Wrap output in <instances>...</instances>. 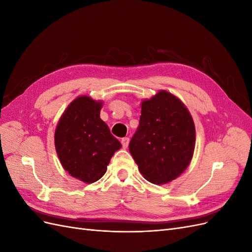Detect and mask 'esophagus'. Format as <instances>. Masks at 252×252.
<instances>
[{
    "label": "esophagus",
    "mask_w": 252,
    "mask_h": 252,
    "mask_svg": "<svg viewBox=\"0 0 252 252\" xmlns=\"http://www.w3.org/2000/svg\"><path fill=\"white\" fill-rule=\"evenodd\" d=\"M121 143H122V146H123V148H127L128 144H129V138H123L121 140Z\"/></svg>",
    "instance_id": "34e87169"
}]
</instances>
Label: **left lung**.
<instances>
[{
    "instance_id": "obj_1",
    "label": "left lung",
    "mask_w": 252,
    "mask_h": 252,
    "mask_svg": "<svg viewBox=\"0 0 252 252\" xmlns=\"http://www.w3.org/2000/svg\"><path fill=\"white\" fill-rule=\"evenodd\" d=\"M194 146L193 119L178 96L159 90L142 101L129 151L145 179L162 185L179 178L191 162Z\"/></svg>"
}]
</instances>
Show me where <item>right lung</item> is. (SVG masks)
<instances>
[{"instance_id":"obj_1","label":"right lung","mask_w":252,"mask_h":252,"mask_svg":"<svg viewBox=\"0 0 252 252\" xmlns=\"http://www.w3.org/2000/svg\"><path fill=\"white\" fill-rule=\"evenodd\" d=\"M103 101L80 95L67 106L55 131V146L63 168L86 184L100 180L122 145L100 118Z\"/></svg>"}]
</instances>
